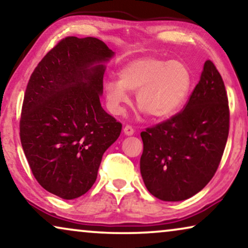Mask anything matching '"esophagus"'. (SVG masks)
Here are the masks:
<instances>
[{"label": "esophagus", "instance_id": "34e87169", "mask_svg": "<svg viewBox=\"0 0 248 248\" xmlns=\"http://www.w3.org/2000/svg\"><path fill=\"white\" fill-rule=\"evenodd\" d=\"M123 131H124L125 135H133L134 134V130L131 125H126V126H124Z\"/></svg>", "mask_w": 248, "mask_h": 248}]
</instances>
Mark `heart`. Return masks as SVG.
Listing matches in <instances>:
<instances>
[{
  "label": "heart",
  "instance_id": "1",
  "mask_svg": "<svg viewBox=\"0 0 248 248\" xmlns=\"http://www.w3.org/2000/svg\"><path fill=\"white\" fill-rule=\"evenodd\" d=\"M192 73L179 60L141 57L127 63L120 71V80L105 82L107 106L115 115L124 113L135 93L138 107L155 120L172 116L187 99Z\"/></svg>",
  "mask_w": 248,
  "mask_h": 248
}]
</instances>
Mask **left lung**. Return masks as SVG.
I'll return each instance as SVG.
<instances>
[{"label":"left lung","mask_w":248,"mask_h":248,"mask_svg":"<svg viewBox=\"0 0 248 248\" xmlns=\"http://www.w3.org/2000/svg\"><path fill=\"white\" fill-rule=\"evenodd\" d=\"M228 133L225 83L215 64L206 61L184 109L141 132L140 170L145 187L168 202L195 195L215 176Z\"/></svg>","instance_id":"8db88e82"}]
</instances>
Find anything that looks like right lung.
<instances>
[{
	"label": "right lung",
	"mask_w": 248,
	"mask_h": 248,
	"mask_svg": "<svg viewBox=\"0 0 248 248\" xmlns=\"http://www.w3.org/2000/svg\"><path fill=\"white\" fill-rule=\"evenodd\" d=\"M114 52L93 37H66L30 77L20 140L37 182L64 200L83 195L97 179L104 152L122 124L103 109L104 63Z\"/></svg>",
	"instance_id": "obj_1"
}]
</instances>
